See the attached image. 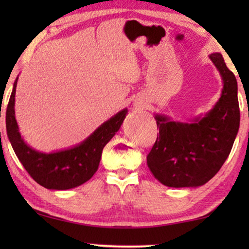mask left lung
Segmentation results:
<instances>
[{
  "label": "left lung",
  "mask_w": 249,
  "mask_h": 249,
  "mask_svg": "<svg viewBox=\"0 0 249 249\" xmlns=\"http://www.w3.org/2000/svg\"><path fill=\"white\" fill-rule=\"evenodd\" d=\"M209 57L223 81L221 97L213 108L192 122L172 121L166 115L155 114L159 135L147 155V165L164 186L205 185L226 162L239 130L236 77L220 53Z\"/></svg>",
  "instance_id": "1"
}]
</instances>
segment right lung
<instances>
[{
    "label": "right lung",
    "instance_id": "right-lung-1",
    "mask_svg": "<svg viewBox=\"0 0 249 249\" xmlns=\"http://www.w3.org/2000/svg\"><path fill=\"white\" fill-rule=\"evenodd\" d=\"M17 81L18 78L13 84L6 107L5 124L9 141L23 168L37 183L47 189H71L88 181L97 171L104 146L120 129L128 113L127 108L102 124L93 134L73 147L53 153L38 152L30 147L19 132L15 115Z\"/></svg>",
    "mask_w": 249,
    "mask_h": 249
}]
</instances>
